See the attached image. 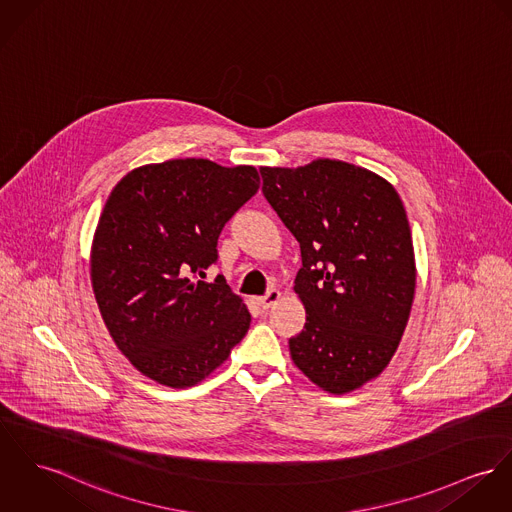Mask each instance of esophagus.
Returning <instances> with one entry per match:
<instances>
[{
    "mask_svg": "<svg viewBox=\"0 0 512 512\" xmlns=\"http://www.w3.org/2000/svg\"><path fill=\"white\" fill-rule=\"evenodd\" d=\"M279 297H281V293H279L278 289H270L264 297L258 299V305L266 311V309H270V307H274L278 303Z\"/></svg>",
    "mask_w": 512,
    "mask_h": 512,
    "instance_id": "esophagus-1",
    "label": "esophagus"
}]
</instances>
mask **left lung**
<instances>
[{
	"mask_svg": "<svg viewBox=\"0 0 512 512\" xmlns=\"http://www.w3.org/2000/svg\"><path fill=\"white\" fill-rule=\"evenodd\" d=\"M262 191L301 246L295 278L307 323L289 340L293 364L332 395L387 368L411 315L417 266L395 187L366 168L317 158L260 168Z\"/></svg>",
	"mask_w": 512,
	"mask_h": 512,
	"instance_id": "8db88e82",
	"label": "left lung"
}]
</instances>
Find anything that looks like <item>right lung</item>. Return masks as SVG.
Masks as SVG:
<instances>
[{"label": "right lung", "instance_id": "obj_1", "mask_svg": "<svg viewBox=\"0 0 512 512\" xmlns=\"http://www.w3.org/2000/svg\"><path fill=\"white\" fill-rule=\"evenodd\" d=\"M258 187L254 166L178 158L131 170L109 193L93 233V295L117 348L152 381L197 385L248 332L250 313L225 279L193 278Z\"/></svg>", "mask_w": 512, "mask_h": 512}]
</instances>
